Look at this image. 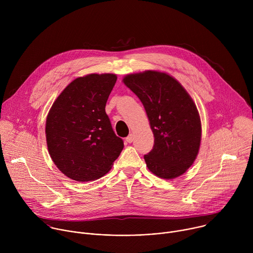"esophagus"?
Listing matches in <instances>:
<instances>
[{
	"label": "esophagus",
	"instance_id": "1",
	"mask_svg": "<svg viewBox=\"0 0 253 253\" xmlns=\"http://www.w3.org/2000/svg\"><path fill=\"white\" fill-rule=\"evenodd\" d=\"M133 139H134V138H133V135L130 134V135L126 138V142H127V143H132V142H133Z\"/></svg>",
	"mask_w": 253,
	"mask_h": 253
}]
</instances>
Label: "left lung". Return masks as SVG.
<instances>
[{
    "label": "left lung",
    "mask_w": 253,
    "mask_h": 253,
    "mask_svg": "<svg viewBox=\"0 0 253 253\" xmlns=\"http://www.w3.org/2000/svg\"><path fill=\"white\" fill-rule=\"evenodd\" d=\"M122 81L142 102L154 135L153 149L144 155L148 169L166 180L181 176L201 143L200 116L191 96L165 72L147 70Z\"/></svg>",
    "instance_id": "1"
}]
</instances>
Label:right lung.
<instances>
[{
    "instance_id": "add662e5",
    "label": "right lung",
    "mask_w": 253,
    "mask_h": 253,
    "mask_svg": "<svg viewBox=\"0 0 253 253\" xmlns=\"http://www.w3.org/2000/svg\"><path fill=\"white\" fill-rule=\"evenodd\" d=\"M117 76L88 74L72 81L54 101L46 120L49 154L70 179L93 181L112 168L123 150L105 112Z\"/></svg>"
}]
</instances>
